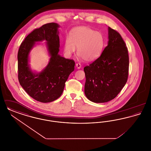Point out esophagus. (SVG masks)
Listing matches in <instances>:
<instances>
[{
	"mask_svg": "<svg viewBox=\"0 0 151 151\" xmlns=\"http://www.w3.org/2000/svg\"><path fill=\"white\" fill-rule=\"evenodd\" d=\"M76 66L77 68H78V69H80V68L81 67V64H80V63H77L76 64Z\"/></svg>",
	"mask_w": 151,
	"mask_h": 151,
	"instance_id": "34e87169",
	"label": "esophagus"
}]
</instances>
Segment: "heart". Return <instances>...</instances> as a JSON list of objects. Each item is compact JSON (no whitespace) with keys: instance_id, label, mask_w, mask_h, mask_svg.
Listing matches in <instances>:
<instances>
[{"instance_id":"obj_1","label":"heart","mask_w":151,"mask_h":151,"mask_svg":"<svg viewBox=\"0 0 151 151\" xmlns=\"http://www.w3.org/2000/svg\"><path fill=\"white\" fill-rule=\"evenodd\" d=\"M104 46V38L100 32L88 27L73 29L65 41L64 50L71 56L78 48V54L86 61H92L100 56Z\"/></svg>"}]
</instances>
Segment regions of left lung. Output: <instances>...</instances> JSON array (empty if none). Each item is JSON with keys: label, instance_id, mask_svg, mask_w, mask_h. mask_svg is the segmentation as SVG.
<instances>
[{"label": "left lung", "instance_id": "1", "mask_svg": "<svg viewBox=\"0 0 151 151\" xmlns=\"http://www.w3.org/2000/svg\"><path fill=\"white\" fill-rule=\"evenodd\" d=\"M128 49L121 35L109 27V42L101 55L84 68V92L93 102L103 103L115 98L129 76Z\"/></svg>", "mask_w": 151, "mask_h": 151}]
</instances>
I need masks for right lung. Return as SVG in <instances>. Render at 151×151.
Listing matches in <instances>:
<instances>
[{
	"label": "right lung",
	"instance_id": "right-lung-1",
	"mask_svg": "<svg viewBox=\"0 0 151 151\" xmlns=\"http://www.w3.org/2000/svg\"><path fill=\"white\" fill-rule=\"evenodd\" d=\"M54 22L34 29L22 42L17 54L18 79L25 91L33 99L43 103L58 99L63 93L65 83L75 68V61L58 54L59 38ZM46 40L51 54L46 68L39 74L31 72L28 65L29 52L35 42Z\"/></svg>",
	"mask_w": 151,
	"mask_h": 151
}]
</instances>
